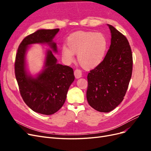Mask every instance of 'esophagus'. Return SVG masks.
<instances>
[{"instance_id":"esophagus-1","label":"esophagus","mask_w":151,"mask_h":151,"mask_svg":"<svg viewBox=\"0 0 151 151\" xmlns=\"http://www.w3.org/2000/svg\"><path fill=\"white\" fill-rule=\"evenodd\" d=\"M74 76L76 79H79L82 77V72L79 69H76L74 70Z\"/></svg>"}]
</instances>
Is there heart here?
Wrapping results in <instances>:
<instances>
[{
	"mask_svg": "<svg viewBox=\"0 0 151 151\" xmlns=\"http://www.w3.org/2000/svg\"><path fill=\"white\" fill-rule=\"evenodd\" d=\"M108 47V39L101 33L77 31L68 36L66 46L62 47V59L67 64L74 61V55L77 54V61L85 69H92L101 63Z\"/></svg>",
	"mask_w": 151,
	"mask_h": 151,
	"instance_id": "1",
	"label": "heart"
}]
</instances>
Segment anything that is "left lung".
I'll list each match as a JSON object with an SVG mask.
<instances>
[{
    "label": "left lung",
    "instance_id": "1",
    "mask_svg": "<svg viewBox=\"0 0 151 151\" xmlns=\"http://www.w3.org/2000/svg\"><path fill=\"white\" fill-rule=\"evenodd\" d=\"M111 45L103 62L88 75L86 97L90 106L108 113L124 98L132 77L133 59L125 36L111 25Z\"/></svg>",
    "mask_w": 151,
    "mask_h": 151
}]
</instances>
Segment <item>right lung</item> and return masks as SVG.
<instances>
[{"mask_svg":"<svg viewBox=\"0 0 151 151\" xmlns=\"http://www.w3.org/2000/svg\"><path fill=\"white\" fill-rule=\"evenodd\" d=\"M58 31L59 29H39L26 36L16 56L15 75L22 99L32 110L46 115L56 113L64 104L75 79L74 70L58 63L52 51L47 50L44 69L33 77L27 72L25 55L29 45L35 43L47 44L57 53V44L53 39Z\"/></svg>","mask_w":151,"mask_h":151,"instance_id":"1","label":"right lung"}]
</instances>
